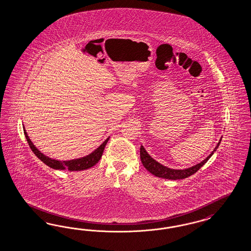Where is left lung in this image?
<instances>
[{
	"mask_svg": "<svg viewBox=\"0 0 251 251\" xmlns=\"http://www.w3.org/2000/svg\"><path fill=\"white\" fill-rule=\"evenodd\" d=\"M222 139H220L219 143L216 145L215 149L213 150L212 153L206 158L203 160L202 162H201L200 164H198L194 167L187 168V169H183V170H178V169H170L168 167H165L163 165H161L158 162H156L155 160L152 159V157L147 153L145 151L144 146H141L140 148V156H141V160L142 163L144 165V167L150 172L152 173V175L158 177H162V178H167V179H173V180H176V179H183L186 178L190 176L193 175L194 173H196L198 170L202 167L206 162L209 160V158L213 154V152L216 151V149L218 148V146L220 145Z\"/></svg>",
	"mask_w": 251,
	"mask_h": 251,
	"instance_id": "8db88e82",
	"label": "left lung"
}]
</instances>
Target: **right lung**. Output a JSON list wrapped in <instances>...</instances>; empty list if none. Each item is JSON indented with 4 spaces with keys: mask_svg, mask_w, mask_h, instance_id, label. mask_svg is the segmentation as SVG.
Masks as SVG:
<instances>
[{
    "mask_svg": "<svg viewBox=\"0 0 251 251\" xmlns=\"http://www.w3.org/2000/svg\"><path fill=\"white\" fill-rule=\"evenodd\" d=\"M24 133H25V139L28 143V145L30 146L31 150L44 164L51 168H54V169H61V170L66 169L69 171H81V170H85L87 168H90L93 166H95L101 158L102 153L104 152V149L106 147V143L109 140V138H107L97 150H95L94 152L84 157L71 160V161H58V160L51 159V158L44 155L43 153H41L40 151H38V149L35 147V145L31 143L30 139H29V137L27 136V133H26L25 128H24Z\"/></svg>",
    "mask_w": 251,
    "mask_h": 251,
    "instance_id": "1",
    "label": "right lung"
}]
</instances>
